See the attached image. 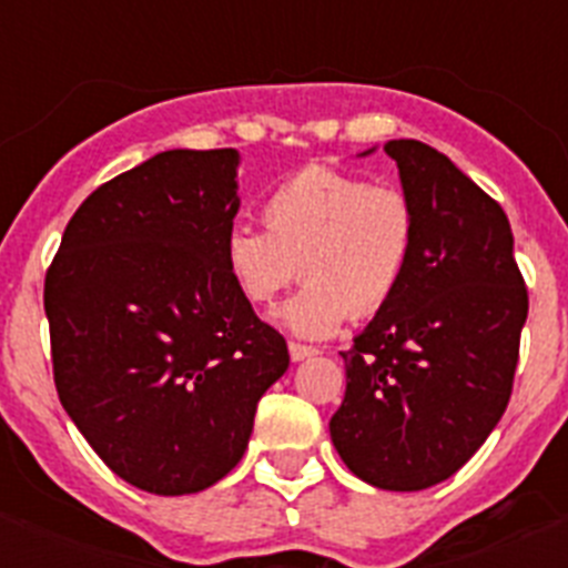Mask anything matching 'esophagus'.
I'll use <instances>...</instances> for the list:
<instances>
[{
    "label": "esophagus",
    "instance_id": "1",
    "mask_svg": "<svg viewBox=\"0 0 568 568\" xmlns=\"http://www.w3.org/2000/svg\"><path fill=\"white\" fill-rule=\"evenodd\" d=\"M315 353H318L315 346L298 344V341H290V358H293V361H307V358H313Z\"/></svg>",
    "mask_w": 568,
    "mask_h": 568
}]
</instances>
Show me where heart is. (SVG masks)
Masks as SVG:
<instances>
[{
	"mask_svg": "<svg viewBox=\"0 0 568 568\" xmlns=\"http://www.w3.org/2000/svg\"><path fill=\"white\" fill-rule=\"evenodd\" d=\"M264 227L224 235V270L253 307H270L295 275L304 287L281 310L301 338H327L349 318H373L398 295L413 264L418 219L409 195L333 164L281 179L261 204Z\"/></svg>",
	"mask_w": 568,
	"mask_h": 568,
	"instance_id": "obj_1",
	"label": "heart"
}]
</instances>
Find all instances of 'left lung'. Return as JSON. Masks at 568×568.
Listing matches in <instances>:
<instances>
[{"label": "left lung", "instance_id": "obj_1", "mask_svg": "<svg viewBox=\"0 0 568 568\" xmlns=\"http://www.w3.org/2000/svg\"><path fill=\"white\" fill-rule=\"evenodd\" d=\"M418 239L406 278L341 353L346 393L329 420L366 484L418 491L460 469L509 404L529 293L509 219L444 153L393 139Z\"/></svg>", "mask_w": 568, "mask_h": 568}]
</instances>
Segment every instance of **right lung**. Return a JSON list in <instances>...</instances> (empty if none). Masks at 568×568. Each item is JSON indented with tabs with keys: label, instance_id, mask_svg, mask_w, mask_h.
Listing matches in <instances>:
<instances>
[{
	"label": "right lung",
	"instance_id": "1",
	"mask_svg": "<svg viewBox=\"0 0 568 568\" xmlns=\"http://www.w3.org/2000/svg\"><path fill=\"white\" fill-rule=\"evenodd\" d=\"M239 153L164 150L79 204L44 275L64 413L128 484L190 495L241 460L287 341L224 270Z\"/></svg>",
	"mask_w": 568,
	"mask_h": 568
}]
</instances>
